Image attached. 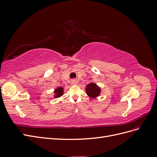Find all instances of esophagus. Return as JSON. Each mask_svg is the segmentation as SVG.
<instances>
[{
	"mask_svg": "<svg viewBox=\"0 0 157 157\" xmlns=\"http://www.w3.org/2000/svg\"><path fill=\"white\" fill-rule=\"evenodd\" d=\"M72 82V84H76L77 83V80H75V79L72 80V82Z\"/></svg>",
	"mask_w": 157,
	"mask_h": 157,
	"instance_id": "1",
	"label": "esophagus"
}]
</instances>
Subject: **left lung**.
Listing matches in <instances>:
<instances>
[{"label": "left lung", "instance_id": "8db88e82", "mask_svg": "<svg viewBox=\"0 0 157 157\" xmlns=\"http://www.w3.org/2000/svg\"><path fill=\"white\" fill-rule=\"evenodd\" d=\"M86 94L88 95L89 96L94 98L99 96V94H100V88H99L98 86H96V84L94 83H90L86 86Z\"/></svg>", "mask_w": 157, "mask_h": 157}]
</instances>
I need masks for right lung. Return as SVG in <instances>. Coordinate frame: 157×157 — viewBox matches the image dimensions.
Masks as SVG:
<instances>
[{
    "label": "right lung",
    "instance_id": "1",
    "mask_svg": "<svg viewBox=\"0 0 157 157\" xmlns=\"http://www.w3.org/2000/svg\"><path fill=\"white\" fill-rule=\"evenodd\" d=\"M54 92H55V94H56V96H55L56 98H59V97L61 96H62V95H63V88L59 87V88H56Z\"/></svg>",
    "mask_w": 157,
    "mask_h": 157
}]
</instances>
